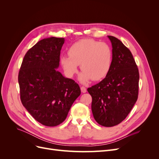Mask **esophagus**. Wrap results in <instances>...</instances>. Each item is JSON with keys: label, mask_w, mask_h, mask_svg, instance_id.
<instances>
[{"label": "esophagus", "mask_w": 159, "mask_h": 159, "mask_svg": "<svg viewBox=\"0 0 159 159\" xmlns=\"http://www.w3.org/2000/svg\"><path fill=\"white\" fill-rule=\"evenodd\" d=\"M81 92H82V93H85L86 91H87V89H86V88L85 87H84V86H81Z\"/></svg>", "instance_id": "obj_1"}]
</instances>
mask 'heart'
Returning a JSON list of instances; mask_svg holds the SVG:
<instances>
[{"label":"heart","instance_id":"b5f03b06","mask_svg":"<svg viewBox=\"0 0 159 159\" xmlns=\"http://www.w3.org/2000/svg\"><path fill=\"white\" fill-rule=\"evenodd\" d=\"M69 56L60 57V64L65 74L72 78L78 71L80 64L79 79L86 83L90 80L99 81L107 75L112 64L113 53L110 46L93 39H83L72 44Z\"/></svg>","mask_w":159,"mask_h":159}]
</instances>
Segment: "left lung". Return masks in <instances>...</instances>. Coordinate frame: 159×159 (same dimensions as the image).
<instances>
[{
    "instance_id": "1",
    "label": "left lung",
    "mask_w": 159,
    "mask_h": 159,
    "mask_svg": "<svg viewBox=\"0 0 159 159\" xmlns=\"http://www.w3.org/2000/svg\"><path fill=\"white\" fill-rule=\"evenodd\" d=\"M107 37L112 46L111 67L106 77L88 91L95 120L109 127L122 122L136 103L139 74L131 51L117 38Z\"/></svg>"
}]
</instances>
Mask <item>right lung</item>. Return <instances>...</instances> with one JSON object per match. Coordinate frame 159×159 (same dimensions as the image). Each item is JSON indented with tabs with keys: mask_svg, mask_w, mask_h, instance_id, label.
<instances>
[{
	"mask_svg": "<svg viewBox=\"0 0 159 159\" xmlns=\"http://www.w3.org/2000/svg\"><path fill=\"white\" fill-rule=\"evenodd\" d=\"M64 42V38L50 37L37 42L26 52L18 74L23 106L48 127L63 122L81 94L78 84L57 70Z\"/></svg>",
	"mask_w": 159,
	"mask_h": 159,
	"instance_id": "right-lung-1",
	"label": "right lung"
}]
</instances>
